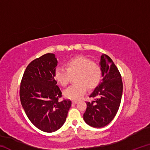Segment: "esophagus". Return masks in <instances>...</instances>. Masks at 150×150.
Here are the masks:
<instances>
[{"mask_svg": "<svg viewBox=\"0 0 150 150\" xmlns=\"http://www.w3.org/2000/svg\"><path fill=\"white\" fill-rule=\"evenodd\" d=\"M78 103L77 100H72V103L73 104H77Z\"/></svg>", "mask_w": 150, "mask_h": 150, "instance_id": "34e87169", "label": "esophagus"}]
</instances>
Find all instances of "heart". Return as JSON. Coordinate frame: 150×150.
<instances>
[{
    "label": "heart",
    "mask_w": 150,
    "mask_h": 150,
    "mask_svg": "<svg viewBox=\"0 0 150 150\" xmlns=\"http://www.w3.org/2000/svg\"><path fill=\"white\" fill-rule=\"evenodd\" d=\"M66 69L58 67L55 69L54 78L62 87L69 84L71 77H75L77 84L64 91L63 95L71 100H79L88 89H93L99 84L102 77L100 66L82 55L73 57L65 63Z\"/></svg>",
    "instance_id": "obj_1"
}]
</instances>
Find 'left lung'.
Wrapping results in <instances>:
<instances>
[{"label": "left lung", "mask_w": 150, "mask_h": 150, "mask_svg": "<svg viewBox=\"0 0 150 150\" xmlns=\"http://www.w3.org/2000/svg\"><path fill=\"white\" fill-rule=\"evenodd\" d=\"M100 66L103 81L98 84L89 97L95 100L87 102L83 119L88 125L102 128L115 118L120 105L123 84L118 68L106 54L100 56Z\"/></svg>", "instance_id": "left-lung-1"}]
</instances>
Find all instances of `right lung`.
I'll return each mask as SVG.
<instances>
[{
	"mask_svg": "<svg viewBox=\"0 0 150 150\" xmlns=\"http://www.w3.org/2000/svg\"><path fill=\"white\" fill-rule=\"evenodd\" d=\"M57 65L55 54H44L27 66L20 84V102L28 118L45 132L59 129L71 106L69 100L59 101L62 93L54 78Z\"/></svg>",
	"mask_w": 150,
	"mask_h": 150,
	"instance_id": "right-lung-1",
	"label": "right lung"
}]
</instances>
